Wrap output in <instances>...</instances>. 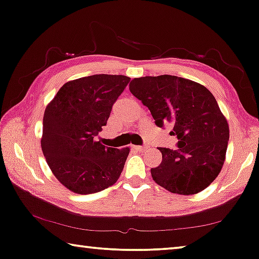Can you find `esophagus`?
Instances as JSON below:
<instances>
[{
  "instance_id": "34e87169",
  "label": "esophagus",
  "mask_w": 259,
  "mask_h": 259,
  "mask_svg": "<svg viewBox=\"0 0 259 259\" xmlns=\"http://www.w3.org/2000/svg\"><path fill=\"white\" fill-rule=\"evenodd\" d=\"M134 148H136V150H138V151H145L147 148V146H134Z\"/></svg>"
}]
</instances>
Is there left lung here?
Wrapping results in <instances>:
<instances>
[{"instance_id": "obj_1", "label": "left lung", "mask_w": 259, "mask_h": 259, "mask_svg": "<svg viewBox=\"0 0 259 259\" xmlns=\"http://www.w3.org/2000/svg\"><path fill=\"white\" fill-rule=\"evenodd\" d=\"M130 91L150 109L155 125H171L178 148L160 147L162 161L152 178L169 192L196 194L217 178L224 165L229 125L203 84L175 75L136 77Z\"/></svg>"}]
</instances>
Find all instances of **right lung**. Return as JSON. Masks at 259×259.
<instances>
[{"mask_svg":"<svg viewBox=\"0 0 259 259\" xmlns=\"http://www.w3.org/2000/svg\"><path fill=\"white\" fill-rule=\"evenodd\" d=\"M130 80L95 74L68 81L46 107L42 152L55 178L72 192H100L121 175L130 148L107 147L95 138Z\"/></svg>","mask_w":259,"mask_h":259,"instance_id":"1","label":"right lung"}]
</instances>
